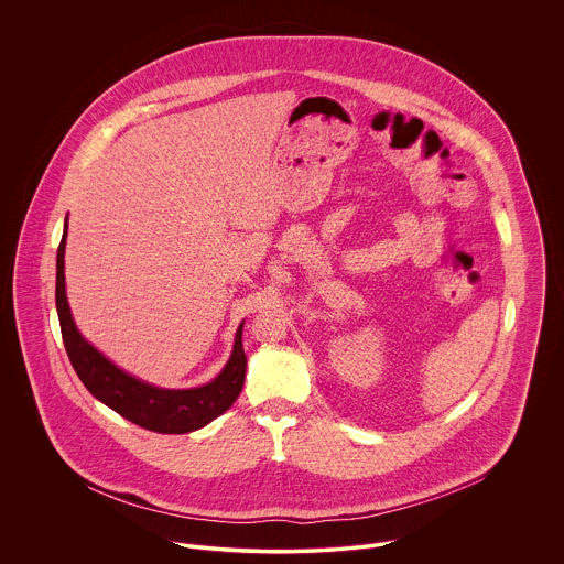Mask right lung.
<instances>
[{"instance_id": "right-lung-1", "label": "right lung", "mask_w": 564, "mask_h": 564, "mask_svg": "<svg viewBox=\"0 0 564 564\" xmlns=\"http://www.w3.org/2000/svg\"><path fill=\"white\" fill-rule=\"evenodd\" d=\"M65 245L67 219L56 256V311L67 356L82 384L93 398L119 412L123 419L161 434H186L199 430L237 402L247 367V358L242 351V323L235 336L232 356L213 382L184 391L152 387L121 371L90 343H86V338L78 332L65 293Z\"/></svg>"}]
</instances>
